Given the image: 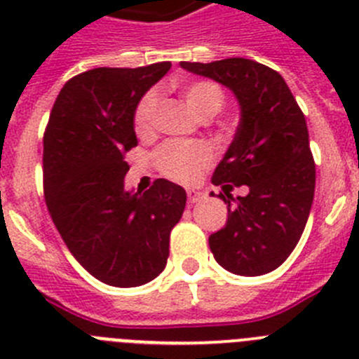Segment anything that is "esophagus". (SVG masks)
Wrapping results in <instances>:
<instances>
[{
	"label": "esophagus",
	"mask_w": 359,
	"mask_h": 359,
	"mask_svg": "<svg viewBox=\"0 0 359 359\" xmlns=\"http://www.w3.org/2000/svg\"><path fill=\"white\" fill-rule=\"evenodd\" d=\"M203 198H205V196H203V192H198V190H194V189L187 190V199H189L190 205H194V203H199Z\"/></svg>",
	"instance_id": "34e87169"
}]
</instances>
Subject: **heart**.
Wrapping results in <instances>:
<instances>
[{
    "label": "heart",
    "instance_id": "b5f03b06",
    "mask_svg": "<svg viewBox=\"0 0 359 359\" xmlns=\"http://www.w3.org/2000/svg\"><path fill=\"white\" fill-rule=\"evenodd\" d=\"M189 109L198 118H212L224 106V95L217 84L210 81H196L182 90ZM158 95H145L135 113V129L138 135H147L156 122ZM210 147L199 142H167L158 149L154 161L163 176L177 183H194L203 170L212 163Z\"/></svg>",
    "mask_w": 359,
    "mask_h": 359
}]
</instances>
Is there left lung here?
Masks as SVG:
<instances>
[{"label":"left lung","mask_w":359,"mask_h":359,"mask_svg":"<svg viewBox=\"0 0 359 359\" xmlns=\"http://www.w3.org/2000/svg\"><path fill=\"white\" fill-rule=\"evenodd\" d=\"M180 66L223 84L241 109L233 142L212 176L228 205L226 226L208 237L212 253L230 273H269L300 241L315 196L304 113L280 73L261 62L230 57ZM233 184H248L250 192L236 200L229 194Z\"/></svg>","instance_id":"left-lung-1"}]
</instances>
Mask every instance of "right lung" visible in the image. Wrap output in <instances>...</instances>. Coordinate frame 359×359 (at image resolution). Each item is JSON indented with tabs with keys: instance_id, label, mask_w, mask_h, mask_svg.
I'll list each match as a JSON object with an SVG mask.
<instances>
[{
	"instance_id": "add662e5",
	"label": "right lung",
	"mask_w": 359,
	"mask_h": 359,
	"mask_svg": "<svg viewBox=\"0 0 359 359\" xmlns=\"http://www.w3.org/2000/svg\"><path fill=\"white\" fill-rule=\"evenodd\" d=\"M95 68L65 84L44 133V199L72 255L115 287L147 284L165 269L169 237L187 192L156 180L145 192L126 189L123 154L136 142L142 97L170 69Z\"/></svg>"
}]
</instances>
